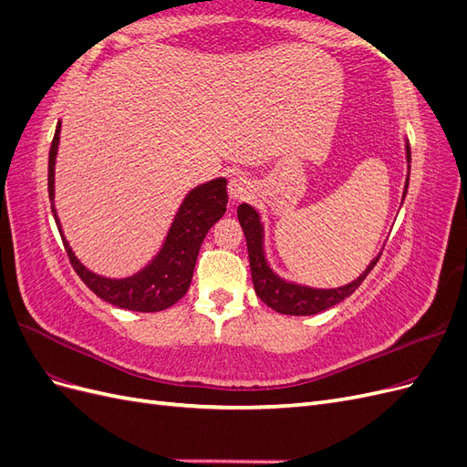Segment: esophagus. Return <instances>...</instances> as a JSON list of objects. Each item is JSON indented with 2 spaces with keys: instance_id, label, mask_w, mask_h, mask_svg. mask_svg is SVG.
<instances>
[{
  "instance_id": "esophagus-1",
  "label": "esophagus",
  "mask_w": 467,
  "mask_h": 467,
  "mask_svg": "<svg viewBox=\"0 0 467 467\" xmlns=\"http://www.w3.org/2000/svg\"><path fill=\"white\" fill-rule=\"evenodd\" d=\"M228 192H230V199L239 202V201H245L247 196L251 194V182L249 179L242 177V175H235L230 179L228 182Z\"/></svg>"
}]
</instances>
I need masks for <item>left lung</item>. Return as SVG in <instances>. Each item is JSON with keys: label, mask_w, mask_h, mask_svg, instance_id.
I'll return each instance as SVG.
<instances>
[{"label": "left lung", "mask_w": 467, "mask_h": 467, "mask_svg": "<svg viewBox=\"0 0 467 467\" xmlns=\"http://www.w3.org/2000/svg\"><path fill=\"white\" fill-rule=\"evenodd\" d=\"M405 160H407V179L403 187V199L409 187V173H411V148H409V140L405 138ZM401 199V202H403ZM237 218L242 223L245 239H247V251H249V265H251V278L253 286L259 298L273 307L275 312L285 316H316L323 309H329L335 304L343 302L345 298L355 292L360 282L368 276L374 265L379 259V253L370 261V265L364 268V273L350 280L348 285L337 286V288H314L298 285L294 280L282 278L266 259L265 251V225L261 222V214L251 204L244 202L237 206Z\"/></svg>", "instance_id": "obj_1"}]
</instances>
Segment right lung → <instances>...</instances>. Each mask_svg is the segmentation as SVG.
Returning a JSON list of instances; mask_svg holds the SVG:
<instances>
[{
	"instance_id": "add662e5",
	"label": "right lung",
	"mask_w": 467,
	"mask_h": 467,
	"mask_svg": "<svg viewBox=\"0 0 467 467\" xmlns=\"http://www.w3.org/2000/svg\"><path fill=\"white\" fill-rule=\"evenodd\" d=\"M60 132L62 122L58 120L48 153V196L56 225H58L67 257L72 261L76 273L99 298L117 307L132 309V312H161V309L171 307L187 294L191 286L196 257H199L208 230L225 214L228 181L216 177L201 182V185L187 192L171 225H169L160 251L138 273L124 278L97 275L78 259L64 235L62 222L54 206L56 158H58L60 148Z\"/></svg>"
}]
</instances>
